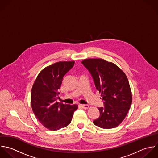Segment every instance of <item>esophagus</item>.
<instances>
[{"label":"esophagus","mask_w":158,"mask_h":158,"mask_svg":"<svg viewBox=\"0 0 158 158\" xmlns=\"http://www.w3.org/2000/svg\"><path fill=\"white\" fill-rule=\"evenodd\" d=\"M79 106L81 108H84V109H87L89 107V105H82V104H81V105H79Z\"/></svg>","instance_id":"1"}]
</instances>
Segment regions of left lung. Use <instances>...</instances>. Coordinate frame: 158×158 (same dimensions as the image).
<instances>
[{
	"label": "left lung",
	"mask_w": 158,
	"mask_h": 158,
	"mask_svg": "<svg viewBox=\"0 0 158 158\" xmlns=\"http://www.w3.org/2000/svg\"><path fill=\"white\" fill-rule=\"evenodd\" d=\"M82 63L90 72L97 90L104 100L98 108L100 117L94 124L103 129L118 126L131 108L132 96L127 76L116 64L102 58H89Z\"/></svg>",
	"instance_id": "1"
}]
</instances>
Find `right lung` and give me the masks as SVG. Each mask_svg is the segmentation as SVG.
<instances>
[{"instance_id": "right-lung-1", "label": "right lung", "mask_w": 158, "mask_h": 158, "mask_svg": "<svg viewBox=\"0 0 158 158\" xmlns=\"http://www.w3.org/2000/svg\"><path fill=\"white\" fill-rule=\"evenodd\" d=\"M74 61H59L44 68L33 84L31 103L38 121L47 129L57 131L68 126L77 105L56 102L64 76L73 67Z\"/></svg>"}]
</instances>
